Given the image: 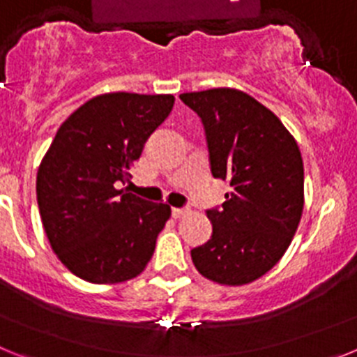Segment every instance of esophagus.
Listing matches in <instances>:
<instances>
[{"mask_svg":"<svg viewBox=\"0 0 357 357\" xmlns=\"http://www.w3.org/2000/svg\"><path fill=\"white\" fill-rule=\"evenodd\" d=\"M189 213V209H184V207H173V216L182 218Z\"/></svg>","mask_w":357,"mask_h":357,"instance_id":"esophagus-1","label":"esophagus"}]
</instances>
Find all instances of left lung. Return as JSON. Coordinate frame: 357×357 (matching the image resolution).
Segmentation results:
<instances>
[{"instance_id": "1", "label": "left lung", "mask_w": 357, "mask_h": 357, "mask_svg": "<svg viewBox=\"0 0 357 357\" xmlns=\"http://www.w3.org/2000/svg\"><path fill=\"white\" fill-rule=\"evenodd\" d=\"M202 118L211 172L229 181L222 211H207L213 238L191 250L206 279L250 284L280 261L304 211V162L295 137L272 110L230 87L184 93Z\"/></svg>"}]
</instances>
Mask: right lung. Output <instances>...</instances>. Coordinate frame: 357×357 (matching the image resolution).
Here are the masks:
<instances>
[{
    "label": "right lung",
    "mask_w": 357,
    "mask_h": 357,
    "mask_svg": "<svg viewBox=\"0 0 357 357\" xmlns=\"http://www.w3.org/2000/svg\"><path fill=\"white\" fill-rule=\"evenodd\" d=\"M172 94L107 93L56 130L37 172L44 232L61 263L93 284L139 275L172 216L168 204L118 189L144 143L172 112Z\"/></svg>",
    "instance_id": "right-lung-1"
}]
</instances>
